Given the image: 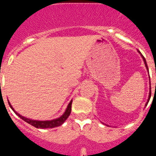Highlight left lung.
I'll list each match as a JSON object with an SVG mask.
<instances>
[{
	"label": "left lung",
	"instance_id": "1",
	"mask_svg": "<svg viewBox=\"0 0 156 156\" xmlns=\"http://www.w3.org/2000/svg\"><path fill=\"white\" fill-rule=\"evenodd\" d=\"M137 51H138V53L140 54V56H141V58H143V61H144V65H145V67H146V69H147V70H148V66H147V62H146V60H145V58H144V56L142 55H141V53H140V51H139L138 50H137ZM148 74H149V73H148ZM149 80H150V76H149ZM150 83V91H149V95H148V101H147V102H146V104H145V106H147V105H148V101H149V100H150V98H151V82L149 83ZM103 123V122H102ZM103 124H104V123H103ZM106 125V124H105Z\"/></svg>",
	"mask_w": 156,
	"mask_h": 156
}]
</instances>
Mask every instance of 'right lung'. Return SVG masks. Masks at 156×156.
Wrapping results in <instances>:
<instances>
[{"instance_id":"1","label":"right lung","mask_w":156,"mask_h":156,"mask_svg":"<svg viewBox=\"0 0 156 156\" xmlns=\"http://www.w3.org/2000/svg\"><path fill=\"white\" fill-rule=\"evenodd\" d=\"M72 101L73 100L70 101V102L69 103L67 108H66V111H65L64 113L61 115L60 117L57 118V119H51V120H34V119H29V118H27V117L23 116V115H20L19 113H18L16 110L14 109L13 107L12 106L11 103L8 101V104H9V106L11 107L12 110L14 111V112L19 117H20L23 120H24L25 122H28L29 124L32 125V126H35L36 128H40V129H48V128H54V127H57V126H61L62 124L64 123L65 121L67 119L69 116L70 113H71V107H72Z\"/></svg>"}]
</instances>
